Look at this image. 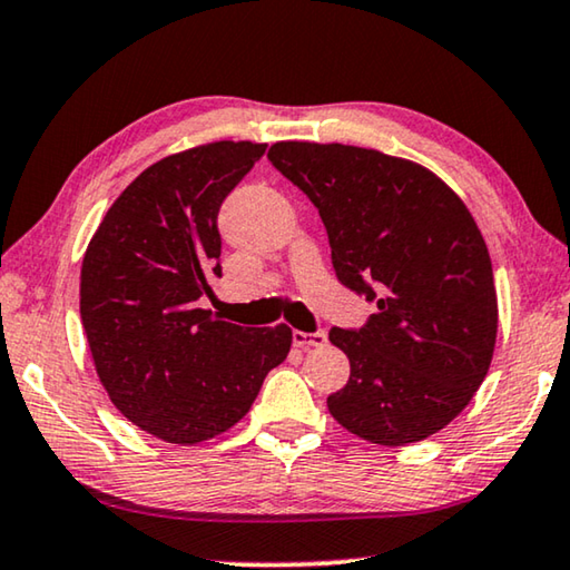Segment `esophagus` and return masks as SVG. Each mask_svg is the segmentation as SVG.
<instances>
[{"label":"esophagus","mask_w":570,"mask_h":570,"mask_svg":"<svg viewBox=\"0 0 570 570\" xmlns=\"http://www.w3.org/2000/svg\"><path fill=\"white\" fill-rule=\"evenodd\" d=\"M294 345L302 347V350H309V347H322L324 342H327V332L324 330H314V332H302V330H294Z\"/></svg>","instance_id":"esophagus-1"}]
</instances>
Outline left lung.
Returning a JSON list of instances; mask_svg holds the SVG:
<instances>
[{"label":"left lung","instance_id":"8db88e82","mask_svg":"<svg viewBox=\"0 0 570 570\" xmlns=\"http://www.w3.org/2000/svg\"><path fill=\"white\" fill-rule=\"evenodd\" d=\"M268 159L320 210L340 284L377 304L360 330H330L350 360L334 421L381 446L441 431L482 385L497 337L472 213L426 167L375 149L278 141Z\"/></svg>","mask_w":570,"mask_h":570}]
</instances>
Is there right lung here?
<instances>
[{
	"label": "right lung",
	"mask_w": 570,
	"mask_h": 570,
	"mask_svg": "<svg viewBox=\"0 0 570 570\" xmlns=\"http://www.w3.org/2000/svg\"><path fill=\"white\" fill-rule=\"evenodd\" d=\"M266 144L215 141L159 159L124 189L80 268V320L108 399L167 444H200L248 413L292 330L223 322L218 213Z\"/></svg>",
	"instance_id": "1"
}]
</instances>
